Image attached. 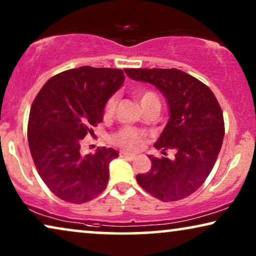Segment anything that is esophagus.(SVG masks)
Masks as SVG:
<instances>
[{
	"instance_id": "esophagus-1",
	"label": "esophagus",
	"mask_w": 256,
	"mask_h": 256,
	"mask_svg": "<svg viewBox=\"0 0 256 256\" xmlns=\"http://www.w3.org/2000/svg\"><path fill=\"white\" fill-rule=\"evenodd\" d=\"M118 155H120V157H122V158H126V160H134L135 158V155H132V154H129L127 152H118Z\"/></svg>"
}]
</instances>
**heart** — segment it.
<instances>
[{"instance_id":"b5f03b06","label":"heart","mask_w":256,"mask_h":256,"mask_svg":"<svg viewBox=\"0 0 256 256\" xmlns=\"http://www.w3.org/2000/svg\"><path fill=\"white\" fill-rule=\"evenodd\" d=\"M136 98L138 99L142 107L152 102L160 104L158 98H157L156 94L148 90H138L136 93ZM115 107H116V96H113L104 104V116H112L115 110ZM144 132L134 127H122L118 132H115L110 138L112 142L115 146H118V148L124 150H127V152H138V150L141 149L143 143H144Z\"/></svg>"}]
</instances>
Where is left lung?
Segmentation results:
<instances>
[{
    "instance_id": "obj_1",
    "label": "left lung",
    "mask_w": 256,
    "mask_h": 256,
    "mask_svg": "<svg viewBox=\"0 0 256 256\" xmlns=\"http://www.w3.org/2000/svg\"><path fill=\"white\" fill-rule=\"evenodd\" d=\"M126 74L149 82L166 96L169 121L155 148L174 149V158L149 156L152 169L138 174L140 186L163 202L186 198L202 186L222 149L225 126L214 94L200 80L177 68H126Z\"/></svg>"
}]
</instances>
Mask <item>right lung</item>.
<instances>
[{
  "label": "right lung",
  "mask_w": 256,
  "mask_h": 256,
  "mask_svg": "<svg viewBox=\"0 0 256 256\" xmlns=\"http://www.w3.org/2000/svg\"><path fill=\"white\" fill-rule=\"evenodd\" d=\"M122 70L82 66L48 79L34 98L28 142L40 176L62 200L82 204L107 186L112 148L82 155V140L104 118V104L124 82Z\"/></svg>",
  "instance_id": "obj_1"
}]
</instances>
